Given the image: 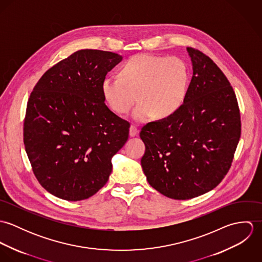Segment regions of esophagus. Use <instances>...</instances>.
Wrapping results in <instances>:
<instances>
[{
	"label": "esophagus",
	"instance_id": "obj_1",
	"mask_svg": "<svg viewBox=\"0 0 262 262\" xmlns=\"http://www.w3.org/2000/svg\"><path fill=\"white\" fill-rule=\"evenodd\" d=\"M138 134V129H137V127L135 126V125H131L130 126V130H129V135L131 136V137H134V136H136Z\"/></svg>",
	"mask_w": 262,
	"mask_h": 262
}]
</instances>
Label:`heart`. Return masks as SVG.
<instances>
[{
	"label": "heart",
	"mask_w": 262,
	"mask_h": 262,
	"mask_svg": "<svg viewBox=\"0 0 262 262\" xmlns=\"http://www.w3.org/2000/svg\"><path fill=\"white\" fill-rule=\"evenodd\" d=\"M119 76H106L101 84L103 98L117 114H126L139 100L133 118L145 122L155 116L165 119L185 103L189 84L186 61L178 56L138 54L120 69Z\"/></svg>",
	"instance_id": "b5f03b06"
}]
</instances>
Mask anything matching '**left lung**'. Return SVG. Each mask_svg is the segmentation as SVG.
Returning a JSON list of instances; mask_svg holds the SVG:
<instances>
[{
  "label": "left lung",
  "instance_id": "8db88e82",
  "mask_svg": "<svg viewBox=\"0 0 262 262\" xmlns=\"http://www.w3.org/2000/svg\"><path fill=\"white\" fill-rule=\"evenodd\" d=\"M192 77L187 98L172 116L144 125L141 166L150 186L174 200L217 187L231 167L241 135L233 88L217 64L187 47Z\"/></svg>",
  "mask_w": 262,
  "mask_h": 262
}]
</instances>
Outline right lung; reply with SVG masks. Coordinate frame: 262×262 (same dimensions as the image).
Returning <instances> with one entry per match:
<instances>
[{"label": "right lung", "mask_w": 262, "mask_h": 262, "mask_svg": "<svg viewBox=\"0 0 262 262\" xmlns=\"http://www.w3.org/2000/svg\"><path fill=\"white\" fill-rule=\"evenodd\" d=\"M122 56L81 49L50 68L28 100L24 144L33 172L51 194L81 201L106 185L130 124L106 106L101 84Z\"/></svg>", "instance_id": "obj_1"}]
</instances>
